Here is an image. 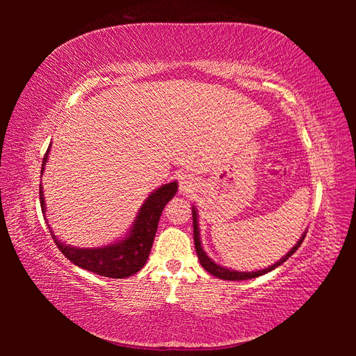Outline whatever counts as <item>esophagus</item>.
I'll use <instances>...</instances> for the list:
<instances>
[{"label": "esophagus", "instance_id": "obj_1", "mask_svg": "<svg viewBox=\"0 0 356 356\" xmlns=\"http://www.w3.org/2000/svg\"><path fill=\"white\" fill-rule=\"evenodd\" d=\"M195 180H194V177H191L190 174H185V176H182L180 177V184H179V190H180V193L182 194H190V193H193L194 190H195Z\"/></svg>", "mask_w": 356, "mask_h": 356}]
</instances>
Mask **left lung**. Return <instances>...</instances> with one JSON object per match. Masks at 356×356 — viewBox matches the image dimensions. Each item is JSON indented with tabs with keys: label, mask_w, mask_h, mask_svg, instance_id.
<instances>
[{
	"label": "left lung",
	"mask_w": 356,
	"mask_h": 356,
	"mask_svg": "<svg viewBox=\"0 0 356 356\" xmlns=\"http://www.w3.org/2000/svg\"><path fill=\"white\" fill-rule=\"evenodd\" d=\"M193 228H194V246H195V251H197V257H199V261L203 266V269H205L207 272H209V274H213L214 277L217 278H222V280H229V282H238V280H251V278H255V277H260V275H264L268 274V272L274 270L275 268H278L280 264H283L289 257L297 251V249L300 248V245L303 243V240L306 237V232H303V236L300 237V240L295 243V246L291 249L289 252H287L284 257H282L277 263L272 264V266L269 268H264V269H260V270H252V272H241V270H234V269H228L222 266V264L216 263L214 260H211L209 257L207 255V252L203 251L202 248V240H200V229H199V218H197V209H195V207L193 205Z\"/></svg>",
	"instance_id": "left-lung-1"
}]
</instances>
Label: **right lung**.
I'll return each instance as SVG.
<instances>
[{
    "label": "right lung",
    "instance_id": "1",
    "mask_svg": "<svg viewBox=\"0 0 356 356\" xmlns=\"http://www.w3.org/2000/svg\"><path fill=\"white\" fill-rule=\"evenodd\" d=\"M50 147L51 143L47 148V153L44 154L41 176L44 172L45 163H47ZM177 188V182L174 180V182L159 186L157 190L151 193L140 207L130 231H127L124 237H120L111 245L101 248H74L70 245H65L64 241L59 240L55 234H53L50 225H47L49 231L51 232V237L55 240L59 251H61L73 264H76V266L90 272H95V274L102 277H131L133 274L139 272L145 266L151 246H153L154 241L159 218H161V214L166 203L176 195ZM40 202L42 214L45 216V199L41 184ZM45 220H47V218H45Z\"/></svg>",
    "mask_w": 356,
    "mask_h": 356
}]
</instances>
